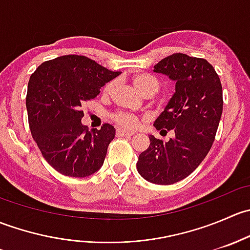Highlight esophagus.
Listing matches in <instances>:
<instances>
[{
	"label": "esophagus",
	"mask_w": 250,
	"mask_h": 250,
	"mask_svg": "<svg viewBox=\"0 0 250 250\" xmlns=\"http://www.w3.org/2000/svg\"><path fill=\"white\" fill-rule=\"evenodd\" d=\"M133 134H134L133 132H127V130H123L121 129V128H117V129H116V135H117V137H132Z\"/></svg>",
	"instance_id": "1"
}]
</instances>
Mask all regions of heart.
<instances>
[{
	"mask_svg": "<svg viewBox=\"0 0 250 250\" xmlns=\"http://www.w3.org/2000/svg\"><path fill=\"white\" fill-rule=\"evenodd\" d=\"M132 82L134 84V87L143 95H153L155 93L158 92L160 89V81L157 80L155 76L150 74H145V72H141V74H137L132 77ZM116 87L115 81H111L104 87V93L105 94H110L113 90V88ZM113 122L117 123L118 125L123 128H128V129H132L135 128L139 123L137 116L132 115V113L127 112H116L111 115Z\"/></svg>",
	"mask_w": 250,
	"mask_h": 250,
	"instance_id": "1",
	"label": "heart"
}]
</instances>
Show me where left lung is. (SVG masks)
Masks as SVG:
<instances>
[{"label":"left lung","instance_id":"8db88e82","mask_svg":"<svg viewBox=\"0 0 250 250\" xmlns=\"http://www.w3.org/2000/svg\"><path fill=\"white\" fill-rule=\"evenodd\" d=\"M175 81V93L153 125L173 130L167 143L150 135L137 169L145 180L170 185L190 175L210 150L223 113V87L214 67L202 58L174 53L155 65Z\"/></svg>","mask_w":250,"mask_h":250}]
</instances>
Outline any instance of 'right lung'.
Here are the masks:
<instances>
[{
  "label": "right lung",
  "mask_w": 250,
  "mask_h": 250,
  "mask_svg": "<svg viewBox=\"0 0 250 250\" xmlns=\"http://www.w3.org/2000/svg\"><path fill=\"white\" fill-rule=\"evenodd\" d=\"M84 55H62L42 62L30 76L26 109L30 130L44 160L62 175L84 178L100 169L115 128L88 130L81 123L84 103L117 77Z\"/></svg>",
  "instance_id": "right-lung-1"
}]
</instances>
